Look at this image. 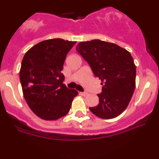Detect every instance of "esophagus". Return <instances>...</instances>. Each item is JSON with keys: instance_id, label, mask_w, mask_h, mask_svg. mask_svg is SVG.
<instances>
[{"instance_id": "34e87169", "label": "esophagus", "mask_w": 159, "mask_h": 159, "mask_svg": "<svg viewBox=\"0 0 159 159\" xmlns=\"http://www.w3.org/2000/svg\"><path fill=\"white\" fill-rule=\"evenodd\" d=\"M80 94H81V95H83V96H87L88 93H87V92H81V93H80Z\"/></svg>"}]
</instances>
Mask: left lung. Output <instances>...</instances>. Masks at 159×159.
<instances>
[{
    "instance_id": "obj_1",
    "label": "left lung",
    "mask_w": 159,
    "mask_h": 159,
    "mask_svg": "<svg viewBox=\"0 0 159 159\" xmlns=\"http://www.w3.org/2000/svg\"><path fill=\"white\" fill-rule=\"evenodd\" d=\"M76 51L101 80L99 104L89 110L104 119L117 117L127 108L135 90L136 68L130 53L117 44L98 39L81 42Z\"/></svg>"
}]
</instances>
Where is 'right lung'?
I'll return each mask as SVG.
<instances>
[{
  "mask_svg": "<svg viewBox=\"0 0 159 159\" xmlns=\"http://www.w3.org/2000/svg\"><path fill=\"white\" fill-rule=\"evenodd\" d=\"M75 41L61 38L46 40L24 55L20 70L23 94L36 116L53 121L66 116L78 91L63 84L61 73L66 55Z\"/></svg>",
  "mask_w": 159,
  "mask_h": 159,
  "instance_id": "obj_1",
  "label": "right lung"
}]
</instances>
